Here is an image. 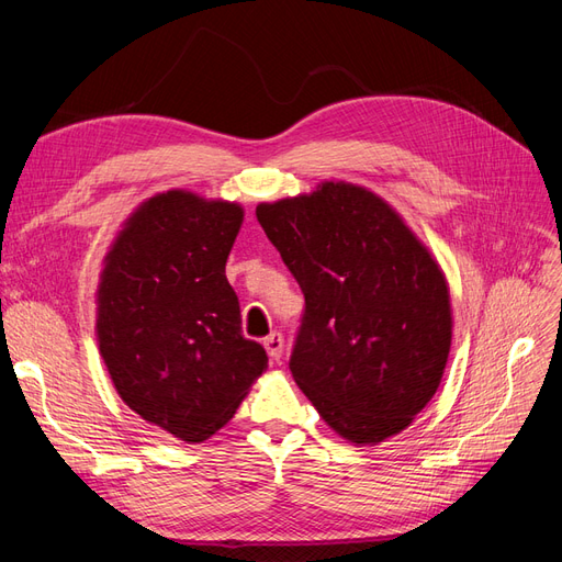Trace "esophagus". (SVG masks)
Masks as SVG:
<instances>
[{
	"instance_id": "34e87169",
	"label": "esophagus",
	"mask_w": 562,
	"mask_h": 562,
	"mask_svg": "<svg viewBox=\"0 0 562 562\" xmlns=\"http://www.w3.org/2000/svg\"><path fill=\"white\" fill-rule=\"evenodd\" d=\"M265 349L269 353L271 361H279L283 353V335L281 333H271L265 337Z\"/></svg>"
}]
</instances>
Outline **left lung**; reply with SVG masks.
I'll return each instance as SVG.
<instances>
[{
	"mask_svg": "<svg viewBox=\"0 0 562 562\" xmlns=\"http://www.w3.org/2000/svg\"><path fill=\"white\" fill-rule=\"evenodd\" d=\"M255 215L304 295L288 363L304 396L356 446L403 431L436 394L452 339L448 283L429 250L349 182Z\"/></svg>",
	"mask_w": 562,
	"mask_h": 562,
	"instance_id": "1",
	"label": "left lung"
}]
</instances>
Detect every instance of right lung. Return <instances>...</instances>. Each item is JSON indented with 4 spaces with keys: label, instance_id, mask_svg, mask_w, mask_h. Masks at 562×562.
Listing matches in <instances>:
<instances>
[{
    "label": "right lung",
    "instance_id": "add662e5",
    "mask_svg": "<svg viewBox=\"0 0 562 562\" xmlns=\"http://www.w3.org/2000/svg\"><path fill=\"white\" fill-rule=\"evenodd\" d=\"M241 223L236 203L151 196L116 236L98 288V345L119 396L187 443L223 429L267 368L225 277Z\"/></svg>",
    "mask_w": 562,
    "mask_h": 562
}]
</instances>
